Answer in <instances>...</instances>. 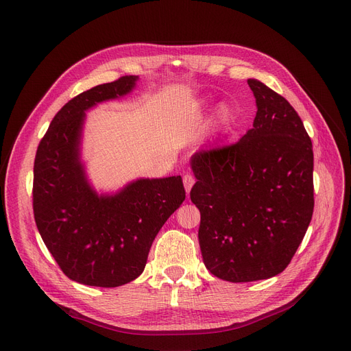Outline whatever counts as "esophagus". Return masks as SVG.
Segmentation results:
<instances>
[{
	"instance_id": "1",
	"label": "esophagus",
	"mask_w": 351,
	"mask_h": 351,
	"mask_svg": "<svg viewBox=\"0 0 351 351\" xmlns=\"http://www.w3.org/2000/svg\"><path fill=\"white\" fill-rule=\"evenodd\" d=\"M182 182H184L186 191H187V193H190L191 187L194 186V182H195V178H194L191 174H186L184 177H182Z\"/></svg>"
}]
</instances>
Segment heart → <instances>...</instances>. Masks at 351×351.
Wrapping results in <instances>:
<instances>
[{"label": "heart", "instance_id": "heart-1", "mask_svg": "<svg viewBox=\"0 0 351 351\" xmlns=\"http://www.w3.org/2000/svg\"><path fill=\"white\" fill-rule=\"evenodd\" d=\"M202 108L203 110H208L210 108V104L208 103H203L202 104ZM230 119H231V112H230V110L227 108V107H221L220 110H219V112H217V121H219L220 124H227L228 121H230Z\"/></svg>", "mask_w": 351, "mask_h": 351}]
</instances>
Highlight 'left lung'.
Segmentation results:
<instances>
[{
	"instance_id": "left-lung-1",
	"label": "left lung",
	"mask_w": 351,
	"mask_h": 351,
	"mask_svg": "<svg viewBox=\"0 0 351 351\" xmlns=\"http://www.w3.org/2000/svg\"><path fill=\"white\" fill-rule=\"evenodd\" d=\"M257 114L243 138L191 157L207 270L231 282L265 280L290 264L313 217V144L295 110L248 80Z\"/></svg>"
}]
</instances>
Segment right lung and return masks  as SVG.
I'll return each instance as SVG.
<instances>
[{"instance_id":"right-lung-1","label":"right lung","mask_w":351,"mask_h":351,"mask_svg":"<svg viewBox=\"0 0 351 351\" xmlns=\"http://www.w3.org/2000/svg\"><path fill=\"white\" fill-rule=\"evenodd\" d=\"M124 75L70 99L53 119L34 160L32 210L61 271L81 285L117 287L137 278L167 219L184 202L181 177L141 178L115 195H97L80 162L84 111L130 93Z\"/></svg>"}]
</instances>
